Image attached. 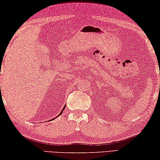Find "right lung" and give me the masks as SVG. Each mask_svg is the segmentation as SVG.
<instances>
[{
  "label": "right lung",
  "instance_id": "right-lung-1",
  "mask_svg": "<svg viewBox=\"0 0 160 160\" xmlns=\"http://www.w3.org/2000/svg\"><path fill=\"white\" fill-rule=\"evenodd\" d=\"M65 106H64V108H62V111H61V112L60 113V114H59V115H60V114H61V113H62V111H64V109H65ZM59 115H58V116H59ZM55 119V118H54V119H52V120H53V119Z\"/></svg>",
  "mask_w": 160,
  "mask_h": 160
}]
</instances>
